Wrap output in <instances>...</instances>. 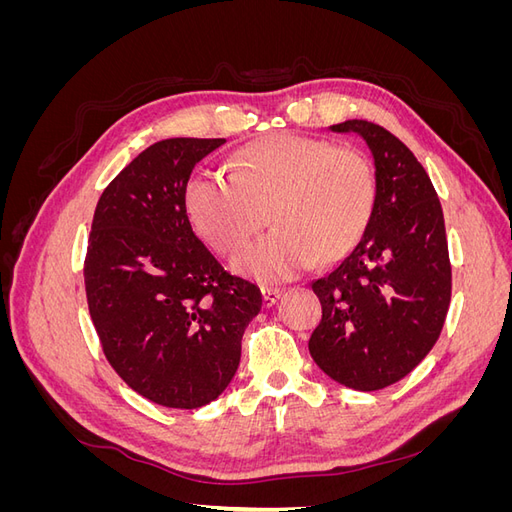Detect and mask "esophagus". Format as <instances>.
<instances>
[{
    "label": "esophagus",
    "mask_w": 512,
    "mask_h": 512,
    "mask_svg": "<svg viewBox=\"0 0 512 512\" xmlns=\"http://www.w3.org/2000/svg\"><path fill=\"white\" fill-rule=\"evenodd\" d=\"M260 292H262V301H265V307H273L277 301H280V297H282V290H280V288H269V286H265Z\"/></svg>",
    "instance_id": "34e87169"
}]
</instances>
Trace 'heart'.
Instances as JSON below:
<instances>
[{
	"label": "heart",
	"mask_w": 512,
	"mask_h": 512,
	"mask_svg": "<svg viewBox=\"0 0 512 512\" xmlns=\"http://www.w3.org/2000/svg\"><path fill=\"white\" fill-rule=\"evenodd\" d=\"M376 198V175L359 149L322 138L269 134L245 145L232 175L200 173L185 188V207L215 252H239L232 269L260 282H282L318 258L342 256L363 235Z\"/></svg>",
	"instance_id": "1"
}]
</instances>
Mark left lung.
Segmentation results:
<instances>
[{"mask_svg": "<svg viewBox=\"0 0 512 512\" xmlns=\"http://www.w3.org/2000/svg\"><path fill=\"white\" fill-rule=\"evenodd\" d=\"M329 130L363 138L376 198L361 239L312 284L322 320L309 354L348 389L378 391L408 376L444 327L451 303L444 215L425 168L389 130L363 119Z\"/></svg>", "mask_w": 512, "mask_h": 512, "instance_id": "obj_1", "label": "left lung"}]
</instances>
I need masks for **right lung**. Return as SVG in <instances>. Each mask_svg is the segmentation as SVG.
I'll use <instances>...</instances> for the list:
<instances>
[{"mask_svg":"<svg viewBox=\"0 0 512 512\" xmlns=\"http://www.w3.org/2000/svg\"><path fill=\"white\" fill-rule=\"evenodd\" d=\"M226 138H166L102 192L85 258L89 314L108 363L130 389L194 410L235 378L258 286L224 271L192 230L185 188Z\"/></svg>","mask_w":512,"mask_h":512,"instance_id":"obj_1","label":"right lung"}]
</instances>
